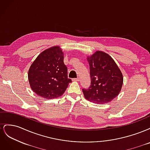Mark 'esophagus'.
<instances>
[{"mask_svg":"<svg viewBox=\"0 0 150 150\" xmlns=\"http://www.w3.org/2000/svg\"><path fill=\"white\" fill-rule=\"evenodd\" d=\"M73 81H78H78H80V79L78 78H76V79H74Z\"/></svg>","mask_w":150,"mask_h":150,"instance_id":"34e87169","label":"esophagus"}]
</instances>
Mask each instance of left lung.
I'll list each match as a JSON object with an SVG mask.
<instances>
[{
    "mask_svg": "<svg viewBox=\"0 0 150 150\" xmlns=\"http://www.w3.org/2000/svg\"><path fill=\"white\" fill-rule=\"evenodd\" d=\"M89 65L91 85L83 89L84 98L96 104L111 102L118 96L123 76L114 59L108 54L97 51L87 57Z\"/></svg>",
    "mask_w": 150,
    "mask_h": 150,
    "instance_id": "left-lung-1",
    "label": "left lung"
}]
</instances>
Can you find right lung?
I'll return each mask as SVG.
<instances>
[{"label":"right lung","mask_w":150,"mask_h":150,"mask_svg":"<svg viewBox=\"0 0 150 150\" xmlns=\"http://www.w3.org/2000/svg\"><path fill=\"white\" fill-rule=\"evenodd\" d=\"M28 79L32 90L44 99L57 98L64 94L72 81L67 78L60 46L48 48L39 54L30 66Z\"/></svg>","instance_id":"add662e5"}]
</instances>
